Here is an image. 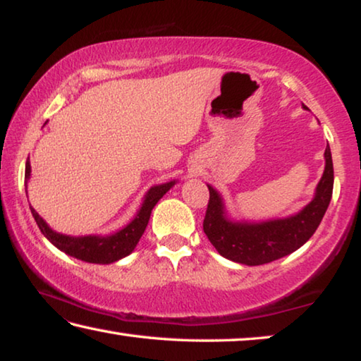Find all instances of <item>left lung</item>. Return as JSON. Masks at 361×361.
<instances>
[{
    "mask_svg": "<svg viewBox=\"0 0 361 361\" xmlns=\"http://www.w3.org/2000/svg\"><path fill=\"white\" fill-rule=\"evenodd\" d=\"M324 159V173L316 187L314 198L300 213L290 218L264 221L259 224L234 223L227 218L223 198L208 185L209 200L203 231L218 253L235 263L258 266L286 257L308 242L318 229L332 197L334 168L329 145L326 147Z\"/></svg>",
    "mask_w": 361,
    "mask_h": 361,
    "instance_id": "obj_1",
    "label": "left lung"
}]
</instances>
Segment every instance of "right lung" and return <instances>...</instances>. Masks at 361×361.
<instances>
[{"label": "right lung", "instance_id": "1", "mask_svg": "<svg viewBox=\"0 0 361 361\" xmlns=\"http://www.w3.org/2000/svg\"><path fill=\"white\" fill-rule=\"evenodd\" d=\"M30 177V163H25V179ZM176 184V180L166 182L161 185H154L148 190L143 200L142 208L138 209V213L132 223L127 224L124 229L116 232L113 235L99 237V235H85V237H69L64 234H58L53 229H49V226L40 218L35 209L30 207L32 216L35 218L38 227H40L42 234L45 235L54 247L59 248L61 252L71 255L77 259L87 263H98V264H109L118 262V259L127 257L134 252L135 245L140 240L143 232L147 229V224L149 221V214L154 204L159 202L166 192Z\"/></svg>", "mask_w": 361, "mask_h": 361}]
</instances>
